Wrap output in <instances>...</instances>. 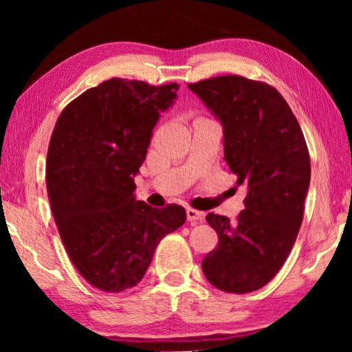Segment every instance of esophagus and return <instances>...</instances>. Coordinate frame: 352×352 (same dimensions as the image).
<instances>
[{
	"instance_id": "esophagus-1",
	"label": "esophagus",
	"mask_w": 352,
	"mask_h": 352,
	"mask_svg": "<svg viewBox=\"0 0 352 352\" xmlns=\"http://www.w3.org/2000/svg\"><path fill=\"white\" fill-rule=\"evenodd\" d=\"M186 216H187V221H190V223H201V221H204V213H200V211L192 210V208L186 210Z\"/></svg>"
}]
</instances>
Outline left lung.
Listing matches in <instances>:
<instances>
[{"instance_id":"obj_1","label":"left lung","mask_w":352,"mask_h":352,"mask_svg":"<svg viewBox=\"0 0 352 352\" xmlns=\"http://www.w3.org/2000/svg\"><path fill=\"white\" fill-rule=\"evenodd\" d=\"M187 88L223 126L224 160L247 189L237 221L206 214L219 243L201 269L219 290L254 292L280 271L300 230L311 182L305 136L287 100L266 83L229 75Z\"/></svg>"}]
</instances>
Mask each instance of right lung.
<instances>
[{
  "label": "right lung",
  "instance_id": "1",
  "mask_svg": "<svg viewBox=\"0 0 352 352\" xmlns=\"http://www.w3.org/2000/svg\"><path fill=\"white\" fill-rule=\"evenodd\" d=\"M176 83L112 78L67 105L46 160L51 210L69 258L91 285L117 293L142 280L157 245L186 223L179 205L136 200L134 177Z\"/></svg>",
  "mask_w": 352,
  "mask_h": 352
}]
</instances>
